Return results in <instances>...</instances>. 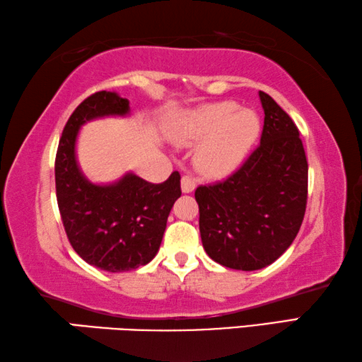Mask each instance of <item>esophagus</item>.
I'll return each mask as SVG.
<instances>
[{"mask_svg": "<svg viewBox=\"0 0 362 362\" xmlns=\"http://www.w3.org/2000/svg\"><path fill=\"white\" fill-rule=\"evenodd\" d=\"M194 188H197V180H194L190 175H183L182 177V192L192 193Z\"/></svg>", "mask_w": 362, "mask_h": 362, "instance_id": "1", "label": "esophagus"}]
</instances>
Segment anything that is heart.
Returning <instances> with one entry per match:
<instances>
[{
	"instance_id": "heart-1",
	"label": "heart",
	"mask_w": 362,
	"mask_h": 362,
	"mask_svg": "<svg viewBox=\"0 0 362 362\" xmlns=\"http://www.w3.org/2000/svg\"><path fill=\"white\" fill-rule=\"evenodd\" d=\"M259 117L233 101L211 103L185 112L172 136L182 146L200 145L194 165L204 175L221 177L238 168L259 136Z\"/></svg>"
}]
</instances>
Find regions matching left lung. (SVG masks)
Listing matches in <instances>:
<instances>
[{"label": "left lung", "instance_id": "8db88e82", "mask_svg": "<svg viewBox=\"0 0 362 362\" xmlns=\"http://www.w3.org/2000/svg\"><path fill=\"white\" fill-rule=\"evenodd\" d=\"M261 143L221 182L199 185V233L211 259L237 271H257L279 259L300 230L308 199V160L300 132L271 96Z\"/></svg>", "mask_w": 362, "mask_h": 362}]
</instances>
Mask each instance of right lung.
Returning <instances> with one entry per match:
<instances>
[{
    "mask_svg": "<svg viewBox=\"0 0 362 362\" xmlns=\"http://www.w3.org/2000/svg\"><path fill=\"white\" fill-rule=\"evenodd\" d=\"M129 100L98 91L83 100L69 117L54 163L56 198L69 242L91 266L125 272L156 256L169 212L180 197V174L150 183L125 174L109 185H96L82 174L76 156L80 127L106 116H127Z\"/></svg>",
    "mask_w": 362,
    "mask_h": 362,
    "instance_id": "add662e5",
    "label": "right lung"
}]
</instances>
